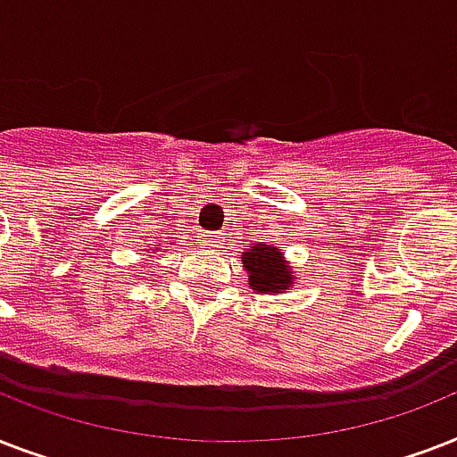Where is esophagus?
Masks as SVG:
<instances>
[{"label":"esophagus","instance_id":"obj_1","mask_svg":"<svg viewBox=\"0 0 457 457\" xmlns=\"http://www.w3.org/2000/svg\"><path fill=\"white\" fill-rule=\"evenodd\" d=\"M204 239H206L208 246H218V244H220V237L215 235V232H208V235H204Z\"/></svg>","mask_w":457,"mask_h":457}]
</instances>
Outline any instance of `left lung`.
Segmentation results:
<instances>
[{
    "instance_id": "1",
    "label": "left lung",
    "mask_w": 457,
    "mask_h": 457,
    "mask_svg": "<svg viewBox=\"0 0 457 457\" xmlns=\"http://www.w3.org/2000/svg\"><path fill=\"white\" fill-rule=\"evenodd\" d=\"M242 263L249 270V285L256 292H282L292 285L289 268L275 246H268V244L251 246L249 251H244Z\"/></svg>"
}]
</instances>
